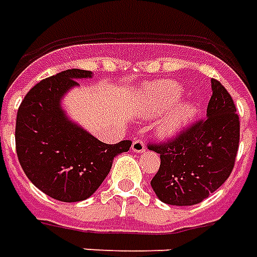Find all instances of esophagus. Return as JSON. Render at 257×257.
<instances>
[{"instance_id": "34e87169", "label": "esophagus", "mask_w": 257, "mask_h": 257, "mask_svg": "<svg viewBox=\"0 0 257 257\" xmlns=\"http://www.w3.org/2000/svg\"><path fill=\"white\" fill-rule=\"evenodd\" d=\"M132 150H134L135 153H145L146 151L145 142L140 139L134 140V143H132Z\"/></svg>"}]
</instances>
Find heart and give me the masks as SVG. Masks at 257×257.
Instances as JSON below:
<instances>
[{
    "label": "heart",
    "instance_id": "b5f03b06",
    "mask_svg": "<svg viewBox=\"0 0 257 257\" xmlns=\"http://www.w3.org/2000/svg\"><path fill=\"white\" fill-rule=\"evenodd\" d=\"M182 88L173 81H160L145 86L140 95V110L147 117H153L172 107L182 96ZM195 112L193 104L180 103L168 112L160 123L162 136H173L189 123Z\"/></svg>",
    "mask_w": 257,
    "mask_h": 257
}]
</instances>
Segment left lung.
Instances as JSON below:
<instances>
[{"label": "left lung", "instance_id": "obj_1", "mask_svg": "<svg viewBox=\"0 0 257 257\" xmlns=\"http://www.w3.org/2000/svg\"><path fill=\"white\" fill-rule=\"evenodd\" d=\"M206 117L167 142L149 145L161 165L151 187L162 202L176 206L199 204L226 182L239 145V117L226 88L212 78Z\"/></svg>", "mask_w": 257, "mask_h": 257}]
</instances>
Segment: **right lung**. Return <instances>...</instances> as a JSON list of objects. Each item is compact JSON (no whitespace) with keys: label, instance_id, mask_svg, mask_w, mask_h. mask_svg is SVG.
<instances>
[{"label":"right lung","instance_id":"obj_1","mask_svg":"<svg viewBox=\"0 0 257 257\" xmlns=\"http://www.w3.org/2000/svg\"><path fill=\"white\" fill-rule=\"evenodd\" d=\"M92 71L71 68L40 81L20 103L16 117V153L20 167L49 197L77 202L89 198L110 172L114 157L129 150L131 140L106 145L70 121L60 101Z\"/></svg>","mask_w":257,"mask_h":257}]
</instances>
